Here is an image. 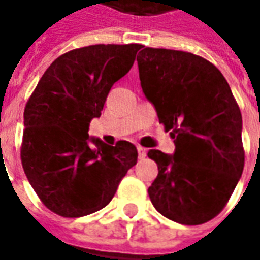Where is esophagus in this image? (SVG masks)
<instances>
[{"label":"esophagus","instance_id":"obj_1","mask_svg":"<svg viewBox=\"0 0 260 260\" xmlns=\"http://www.w3.org/2000/svg\"><path fill=\"white\" fill-rule=\"evenodd\" d=\"M137 153H139V159H145L147 155V150L145 147H137Z\"/></svg>","mask_w":260,"mask_h":260}]
</instances>
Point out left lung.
<instances>
[{
	"instance_id": "obj_1",
	"label": "left lung",
	"mask_w": 260,
	"mask_h": 260,
	"mask_svg": "<svg viewBox=\"0 0 260 260\" xmlns=\"http://www.w3.org/2000/svg\"><path fill=\"white\" fill-rule=\"evenodd\" d=\"M140 85L174 155L152 149L159 174L147 192L166 218L195 225L214 218L233 194L243 166L242 114L223 74L201 56L143 47Z\"/></svg>"
}]
</instances>
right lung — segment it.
<instances>
[{
	"mask_svg": "<svg viewBox=\"0 0 260 260\" xmlns=\"http://www.w3.org/2000/svg\"><path fill=\"white\" fill-rule=\"evenodd\" d=\"M142 45H94L59 56L24 108L21 164L42 203L62 217L108 204L137 162L133 143L89 137L111 86L130 71Z\"/></svg>",
	"mask_w": 260,
	"mask_h": 260,
	"instance_id": "1",
	"label": "right lung"
}]
</instances>
